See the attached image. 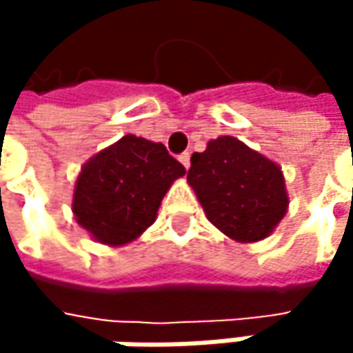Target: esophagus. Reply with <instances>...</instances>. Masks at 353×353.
Segmentation results:
<instances>
[{"instance_id":"1","label":"esophagus","mask_w":353,"mask_h":353,"mask_svg":"<svg viewBox=\"0 0 353 353\" xmlns=\"http://www.w3.org/2000/svg\"><path fill=\"white\" fill-rule=\"evenodd\" d=\"M179 161H181V165L188 170V168H190V153H181V155H179Z\"/></svg>"}]
</instances>
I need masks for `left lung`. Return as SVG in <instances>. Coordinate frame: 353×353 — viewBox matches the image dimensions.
Returning <instances> with one entry per match:
<instances>
[{
  "label": "left lung",
  "instance_id": "8db88e82",
  "mask_svg": "<svg viewBox=\"0 0 353 353\" xmlns=\"http://www.w3.org/2000/svg\"><path fill=\"white\" fill-rule=\"evenodd\" d=\"M190 163L188 183L206 219L233 241H261L284 219L288 192L280 165L239 139H212Z\"/></svg>",
  "mask_w": 353,
  "mask_h": 353
}]
</instances>
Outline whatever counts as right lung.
<instances>
[{
    "mask_svg": "<svg viewBox=\"0 0 353 353\" xmlns=\"http://www.w3.org/2000/svg\"><path fill=\"white\" fill-rule=\"evenodd\" d=\"M185 174L161 143L126 134L90 157L73 190V214L92 239L120 247L157 219L163 196Z\"/></svg>",
    "mask_w": 353,
    "mask_h": 353,
    "instance_id": "add662e5",
    "label": "right lung"
}]
</instances>
